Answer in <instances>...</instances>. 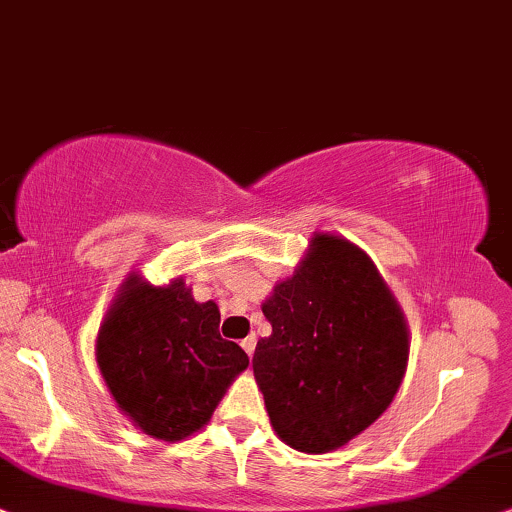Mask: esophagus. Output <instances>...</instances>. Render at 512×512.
I'll use <instances>...</instances> for the list:
<instances>
[{
    "label": "esophagus",
    "instance_id": "obj_1",
    "mask_svg": "<svg viewBox=\"0 0 512 512\" xmlns=\"http://www.w3.org/2000/svg\"><path fill=\"white\" fill-rule=\"evenodd\" d=\"M255 344H257V339H255V335H248L241 342V346H243V351L248 353V356H252V353H255Z\"/></svg>",
    "mask_w": 512,
    "mask_h": 512
}]
</instances>
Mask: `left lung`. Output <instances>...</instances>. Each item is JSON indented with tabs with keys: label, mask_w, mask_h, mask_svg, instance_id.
Listing matches in <instances>:
<instances>
[{
	"label": "left lung",
	"mask_w": 512,
	"mask_h": 512,
	"mask_svg": "<svg viewBox=\"0 0 512 512\" xmlns=\"http://www.w3.org/2000/svg\"><path fill=\"white\" fill-rule=\"evenodd\" d=\"M262 311L271 335L252 372L278 438L325 454L393 403L410 358L403 311L370 257L342 236L313 234L295 274Z\"/></svg>",
	"instance_id": "1"
}]
</instances>
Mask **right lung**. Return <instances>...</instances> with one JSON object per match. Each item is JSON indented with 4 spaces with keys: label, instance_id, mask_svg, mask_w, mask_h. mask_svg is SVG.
<instances>
[{
    "label": "right lung",
    "instance_id": "obj_1",
    "mask_svg": "<svg viewBox=\"0 0 512 512\" xmlns=\"http://www.w3.org/2000/svg\"><path fill=\"white\" fill-rule=\"evenodd\" d=\"M95 358L119 410L156 440L201 431L248 356L220 335V309L182 278L163 288L131 274L98 330Z\"/></svg>",
    "mask_w": 512,
    "mask_h": 512
}]
</instances>
